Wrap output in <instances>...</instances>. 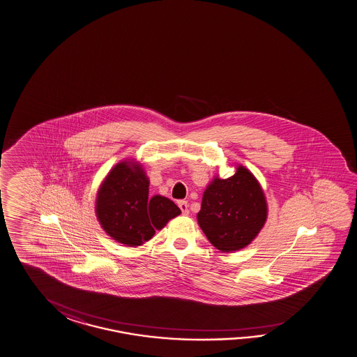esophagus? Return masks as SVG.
Masks as SVG:
<instances>
[{"mask_svg":"<svg viewBox=\"0 0 357 357\" xmlns=\"http://www.w3.org/2000/svg\"><path fill=\"white\" fill-rule=\"evenodd\" d=\"M178 207L181 208V211H182V213L184 215H187L189 213V206L188 202L187 201H179L178 202Z\"/></svg>","mask_w":357,"mask_h":357,"instance_id":"esophagus-1","label":"esophagus"}]
</instances>
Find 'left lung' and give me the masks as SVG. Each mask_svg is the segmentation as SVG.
Masks as SVG:
<instances>
[{"instance_id":"8db88e82","label":"left lung","mask_w":357,"mask_h":357,"mask_svg":"<svg viewBox=\"0 0 357 357\" xmlns=\"http://www.w3.org/2000/svg\"><path fill=\"white\" fill-rule=\"evenodd\" d=\"M266 213L260 184L248 169L238 167L231 178H215L209 184L197 218L209 243L222 252H231L255 238Z\"/></svg>"}]
</instances>
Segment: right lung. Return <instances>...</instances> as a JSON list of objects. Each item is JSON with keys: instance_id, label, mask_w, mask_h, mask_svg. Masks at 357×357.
<instances>
[{"instance_id": "1", "label": "right lung", "mask_w": 357, "mask_h": 357, "mask_svg": "<svg viewBox=\"0 0 357 357\" xmlns=\"http://www.w3.org/2000/svg\"><path fill=\"white\" fill-rule=\"evenodd\" d=\"M96 212L102 227L117 243L139 246L181 215L173 201L162 195L149 197V181L140 165L117 164L97 195Z\"/></svg>"}]
</instances>
